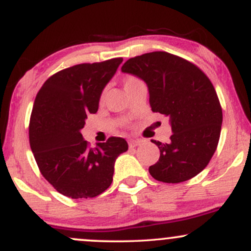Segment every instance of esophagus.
<instances>
[{
    "instance_id": "1",
    "label": "esophagus",
    "mask_w": 251,
    "mask_h": 251,
    "mask_svg": "<svg viewBox=\"0 0 251 251\" xmlns=\"http://www.w3.org/2000/svg\"><path fill=\"white\" fill-rule=\"evenodd\" d=\"M143 143L142 139H129L128 140V146L129 148H135V146L140 145Z\"/></svg>"
}]
</instances>
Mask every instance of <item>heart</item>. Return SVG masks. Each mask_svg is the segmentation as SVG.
Segmentation results:
<instances>
[{"mask_svg": "<svg viewBox=\"0 0 251 251\" xmlns=\"http://www.w3.org/2000/svg\"><path fill=\"white\" fill-rule=\"evenodd\" d=\"M138 81H140V80L138 79V77L132 76V75L126 76L125 79H124V87H125V89H127L129 86H132V85H133V83L138 82ZM106 92H107V91H106V89H103V91L101 92V94H100V101H103V100H105Z\"/></svg>", "mask_w": 251, "mask_h": 251, "instance_id": "heart-1", "label": "heart"}]
</instances>
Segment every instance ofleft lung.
<instances>
[{
	"instance_id": "1",
	"label": "left lung",
	"mask_w": 251,
	"mask_h": 251,
	"mask_svg": "<svg viewBox=\"0 0 251 251\" xmlns=\"http://www.w3.org/2000/svg\"><path fill=\"white\" fill-rule=\"evenodd\" d=\"M122 72L146 82L150 106L169 117V143L152 140L159 160L149 172L163 183L191 179L205 169L220 140L222 107L209 77L197 66L166 51H152L129 59Z\"/></svg>"
}]
</instances>
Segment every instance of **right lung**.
Returning <instances> with one entry per match:
<instances>
[{"instance_id":"1","label":"right lung","mask_w":251,"mask_h":251,"mask_svg":"<svg viewBox=\"0 0 251 251\" xmlns=\"http://www.w3.org/2000/svg\"><path fill=\"white\" fill-rule=\"evenodd\" d=\"M122 57L81 63L46 80L34 101L29 143L37 166L57 192L70 198H93L112 184L118 155L128 149L125 139L108 138L88 149L81 129L97 113L100 94L116 74Z\"/></svg>"}]
</instances>
